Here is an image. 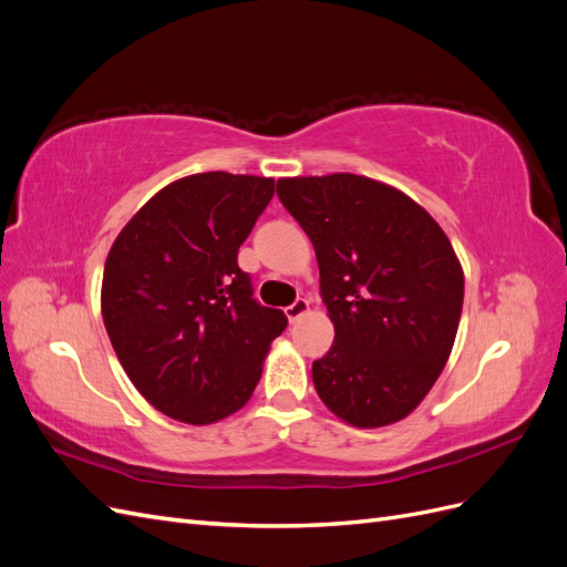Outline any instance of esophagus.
Segmentation results:
<instances>
[{
    "label": "esophagus",
    "instance_id": "obj_1",
    "mask_svg": "<svg viewBox=\"0 0 567 567\" xmlns=\"http://www.w3.org/2000/svg\"><path fill=\"white\" fill-rule=\"evenodd\" d=\"M307 310H310V302H307L305 298H298L293 305L286 307V317H288V321H298Z\"/></svg>",
    "mask_w": 567,
    "mask_h": 567
}]
</instances>
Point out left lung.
Returning a JSON list of instances; mask_svg holds the SVG:
<instances>
[{"mask_svg": "<svg viewBox=\"0 0 567 567\" xmlns=\"http://www.w3.org/2000/svg\"><path fill=\"white\" fill-rule=\"evenodd\" d=\"M317 252L336 338L312 364L321 402L354 427L414 411L452 354L463 269L447 234L400 188L362 175L277 182Z\"/></svg>", "mask_w": 567, "mask_h": 567, "instance_id": "left-lung-1", "label": "left lung"}]
</instances>
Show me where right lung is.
<instances>
[{"instance_id":"obj_1","label":"right lung","mask_w":567,"mask_h":567,"mask_svg":"<svg viewBox=\"0 0 567 567\" xmlns=\"http://www.w3.org/2000/svg\"><path fill=\"white\" fill-rule=\"evenodd\" d=\"M274 196L271 177L188 175L144 203L111 246L101 315L134 388L165 416L210 425L260 383L286 315L252 300L238 248Z\"/></svg>"}]
</instances>
